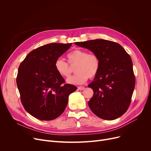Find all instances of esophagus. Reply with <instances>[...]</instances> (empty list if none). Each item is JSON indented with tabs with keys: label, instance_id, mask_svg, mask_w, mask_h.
Masks as SVG:
<instances>
[{
	"label": "esophagus",
	"instance_id": "esophagus-1",
	"mask_svg": "<svg viewBox=\"0 0 151 151\" xmlns=\"http://www.w3.org/2000/svg\"><path fill=\"white\" fill-rule=\"evenodd\" d=\"M78 89L79 90H83V89H84V86H78Z\"/></svg>",
	"mask_w": 151,
	"mask_h": 151
}]
</instances>
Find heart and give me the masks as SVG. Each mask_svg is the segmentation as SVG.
Segmentation results:
<instances>
[{
    "label": "heart",
    "mask_w": 151,
    "mask_h": 151,
    "mask_svg": "<svg viewBox=\"0 0 151 151\" xmlns=\"http://www.w3.org/2000/svg\"><path fill=\"white\" fill-rule=\"evenodd\" d=\"M67 58L71 66H75V75L67 80L69 84H81L88 79L96 76L100 67V60L98 55L93 52H88L84 50H75L67 54ZM55 69L58 74L67 78L71 73L68 63L61 58L55 61Z\"/></svg>",
    "instance_id": "heart-1"
}]
</instances>
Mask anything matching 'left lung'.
I'll return each mask as SVG.
<instances>
[{"instance_id": "8db88e82", "label": "left lung", "mask_w": 151, "mask_h": 151, "mask_svg": "<svg viewBox=\"0 0 151 151\" xmlns=\"http://www.w3.org/2000/svg\"><path fill=\"white\" fill-rule=\"evenodd\" d=\"M75 45L96 54L100 67L88 85L93 95L88 101L92 111L99 117L111 121L128 109L135 86V77L129 54L116 42L96 39Z\"/></svg>"}]
</instances>
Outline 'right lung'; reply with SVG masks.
<instances>
[{
  "label": "right lung",
  "instance_id": "obj_1",
  "mask_svg": "<svg viewBox=\"0 0 151 151\" xmlns=\"http://www.w3.org/2000/svg\"><path fill=\"white\" fill-rule=\"evenodd\" d=\"M72 43L47 44L30 52L21 63L17 83L22 104L32 116L51 121L61 115L69 95L77 89L65 84L55 69L54 63Z\"/></svg>",
  "mask_w": 151,
  "mask_h": 151
}]
</instances>
